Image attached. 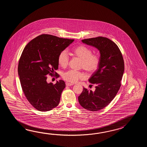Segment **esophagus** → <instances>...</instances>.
<instances>
[{"label": "esophagus", "instance_id": "34e87169", "mask_svg": "<svg viewBox=\"0 0 147 147\" xmlns=\"http://www.w3.org/2000/svg\"><path fill=\"white\" fill-rule=\"evenodd\" d=\"M66 85L67 86H73L74 84H71V83H69V82H66Z\"/></svg>", "mask_w": 147, "mask_h": 147}]
</instances>
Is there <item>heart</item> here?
Returning a JSON list of instances; mask_svg holds the SVG:
<instances>
[{"label":"heart","instance_id":"obj_1","mask_svg":"<svg viewBox=\"0 0 147 147\" xmlns=\"http://www.w3.org/2000/svg\"><path fill=\"white\" fill-rule=\"evenodd\" d=\"M90 48L84 45H80L75 47L73 49V53L75 56L81 59L80 67L84 68L89 74H92L97 70L100 65V57L97 54H92ZM69 57L66 50H63L60 53L58 61L60 66L66 67L68 65ZM87 77L84 72L69 70L63 74L64 80L70 82L74 83L79 80L84 79Z\"/></svg>","mask_w":147,"mask_h":147}]
</instances>
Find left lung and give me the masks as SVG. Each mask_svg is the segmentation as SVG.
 I'll return each instance as SVG.
<instances>
[{"label":"left lung","instance_id":"1","mask_svg":"<svg viewBox=\"0 0 147 147\" xmlns=\"http://www.w3.org/2000/svg\"><path fill=\"white\" fill-rule=\"evenodd\" d=\"M82 42L96 48L100 53V65L89 79L90 83L96 86L95 90L84 88L78 97L81 106L96 111L105 108L118 92L125 70L124 61L119 47L107 38L85 39Z\"/></svg>","mask_w":147,"mask_h":147}]
</instances>
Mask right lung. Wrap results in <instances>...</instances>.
Returning a JSON list of instances; mask_svg holds the SVG:
<instances>
[{
    "mask_svg": "<svg viewBox=\"0 0 147 147\" xmlns=\"http://www.w3.org/2000/svg\"><path fill=\"white\" fill-rule=\"evenodd\" d=\"M74 41L41 34L30 41L23 50L18 67L19 79L26 98L38 110L49 111L59 105L65 82L60 80L56 84H48L47 76L56 73L59 54Z\"/></svg>",
    "mask_w": 147,
    "mask_h": 147,
    "instance_id": "obj_1",
    "label": "right lung"
}]
</instances>
